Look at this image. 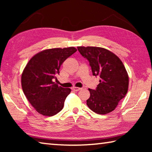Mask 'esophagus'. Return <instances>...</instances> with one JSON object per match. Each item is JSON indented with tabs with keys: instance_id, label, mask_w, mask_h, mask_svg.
<instances>
[{
	"instance_id": "obj_1",
	"label": "esophagus",
	"mask_w": 152,
	"mask_h": 152,
	"mask_svg": "<svg viewBox=\"0 0 152 152\" xmlns=\"http://www.w3.org/2000/svg\"><path fill=\"white\" fill-rule=\"evenodd\" d=\"M72 89V91H79L81 90V88H78V87H73Z\"/></svg>"
}]
</instances>
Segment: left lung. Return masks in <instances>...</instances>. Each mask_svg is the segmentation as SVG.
<instances>
[{"mask_svg": "<svg viewBox=\"0 0 152 152\" xmlns=\"http://www.w3.org/2000/svg\"><path fill=\"white\" fill-rule=\"evenodd\" d=\"M77 48L89 61L92 75L100 78L96 89H88L91 96L86 104L97 114L113 111L128 91L129 76L123 62L104 48L90 46Z\"/></svg>", "mask_w": 152, "mask_h": 152, "instance_id": "8db88e82", "label": "left lung"}]
</instances>
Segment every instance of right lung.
I'll use <instances>...</instances> for the list:
<instances>
[{"label":"right lung","mask_w":152,"mask_h":152,"mask_svg":"<svg viewBox=\"0 0 152 152\" xmlns=\"http://www.w3.org/2000/svg\"><path fill=\"white\" fill-rule=\"evenodd\" d=\"M76 51L74 47L46 50L35 55L25 66L21 76L23 91L40 114L53 116L63 109L71 89L59 86L53 80L62 63Z\"/></svg>","instance_id":"add662e5"}]
</instances>
